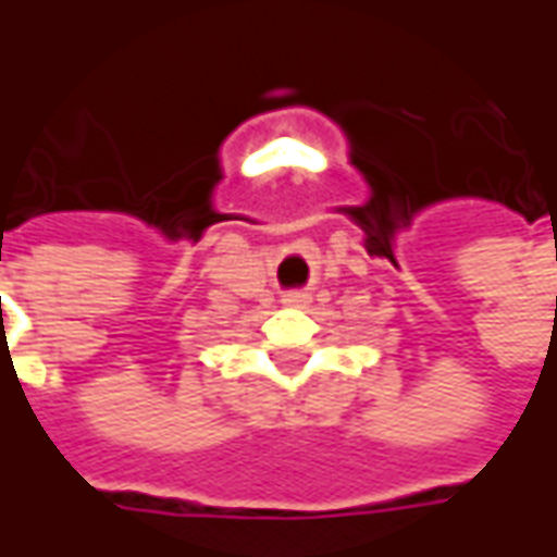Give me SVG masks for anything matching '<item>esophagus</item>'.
Here are the masks:
<instances>
[{
  "instance_id": "obj_1",
  "label": "esophagus",
  "mask_w": 557,
  "mask_h": 557,
  "mask_svg": "<svg viewBox=\"0 0 557 557\" xmlns=\"http://www.w3.org/2000/svg\"><path fill=\"white\" fill-rule=\"evenodd\" d=\"M286 301H292V304H304L307 301V295H301V292H292L289 298H286Z\"/></svg>"
}]
</instances>
